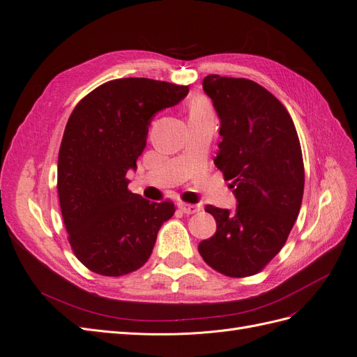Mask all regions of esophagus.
I'll use <instances>...</instances> for the list:
<instances>
[{
  "mask_svg": "<svg viewBox=\"0 0 357 357\" xmlns=\"http://www.w3.org/2000/svg\"><path fill=\"white\" fill-rule=\"evenodd\" d=\"M178 208L186 213V214H195L201 210V205L198 204H186V202H178Z\"/></svg>",
  "mask_w": 357,
  "mask_h": 357,
  "instance_id": "esophagus-1",
  "label": "esophagus"
}]
</instances>
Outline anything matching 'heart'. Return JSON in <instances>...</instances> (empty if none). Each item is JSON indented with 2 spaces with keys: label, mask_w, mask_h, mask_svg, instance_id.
<instances>
[{
  "label": "heart",
  "mask_w": 357,
  "mask_h": 357,
  "mask_svg": "<svg viewBox=\"0 0 357 357\" xmlns=\"http://www.w3.org/2000/svg\"><path fill=\"white\" fill-rule=\"evenodd\" d=\"M189 110H190V114H201V113H211V107H210V102L202 98V96H197V98H193L190 101V105H189Z\"/></svg>",
  "instance_id": "heart-1"
}]
</instances>
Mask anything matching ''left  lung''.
I'll list each match as a JSON object with an SVG mask.
<instances>
[{
    "label": "left lung",
    "mask_w": 357,
    "mask_h": 357,
    "mask_svg": "<svg viewBox=\"0 0 357 357\" xmlns=\"http://www.w3.org/2000/svg\"><path fill=\"white\" fill-rule=\"evenodd\" d=\"M220 119L214 164L231 180L236 210L207 205L218 231L199 243L202 259L235 278L261 273L282 250L304 195L296 128L275 96L247 79L210 74L202 80Z\"/></svg>",
    "instance_id": "8db88e82"
}]
</instances>
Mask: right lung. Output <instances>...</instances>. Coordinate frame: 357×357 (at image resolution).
I'll return each mask as SVG.
<instances>
[{
  "label": "right lung",
  "mask_w": 357,
  "mask_h": 357,
  "mask_svg": "<svg viewBox=\"0 0 357 357\" xmlns=\"http://www.w3.org/2000/svg\"><path fill=\"white\" fill-rule=\"evenodd\" d=\"M189 86L144 77L116 79L73 110L59 147L58 195L75 257L105 277L137 271L152 255L172 201L150 202L128 189L152 117L178 104Z\"/></svg>",
  "instance_id": "add662e5"
}]
</instances>
